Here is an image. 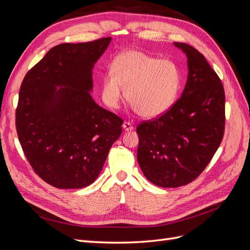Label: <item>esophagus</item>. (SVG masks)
Wrapping results in <instances>:
<instances>
[{
    "instance_id": "1",
    "label": "esophagus",
    "mask_w": 250,
    "mask_h": 250,
    "mask_svg": "<svg viewBox=\"0 0 250 250\" xmlns=\"http://www.w3.org/2000/svg\"><path fill=\"white\" fill-rule=\"evenodd\" d=\"M123 128H124V129H125L126 131H130V130L133 129V126H132V124L129 123V122H124Z\"/></svg>"
}]
</instances>
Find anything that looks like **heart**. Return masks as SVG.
<instances>
[{"label": "heart", "instance_id": "b5f03b06", "mask_svg": "<svg viewBox=\"0 0 250 250\" xmlns=\"http://www.w3.org/2000/svg\"><path fill=\"white\" fill-rule=\"evenodd\" d=\"M183 82L179 66L171 59H158L146 53L128 50L119 54L111 72L103 77L102 98L117 109L126 97L144 118H156L175 103Z\"/></svg>", "mask_w": 250, "mask_h": 250}]
</instances>
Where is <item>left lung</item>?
Returning a JSON list of instances; mask_svg holds the SVG:
<instances>
[{"label":"left lung","mask_w":250,"mask_h":250,"mask_svg":"<svg viewBox=\"0 0 250 250\" xmlns=\"http://www.w3.org/2000/svg\"><path fill=\"white\" fill-rule=\"evenodd\" d=\"M188 80L172 107L137 127L138 162L155 186L177 188L192 183L220 146L225 127L223 84L201 53L184 42Z\"/></svg>","instance_id":"1"}]
</instances>
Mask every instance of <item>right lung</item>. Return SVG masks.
<instances>
[{
  "mask_svg": "<svg viewBox=\"0 0 250 250\" xmlns=\"http://www.w3.org/2000/svg\"><path fill=\"white\" fill-rule=\"evenodd\" d=\"M110 41L53 47L21 82L16 110L19 141L34 172L55 188L93 184L122 133L123 120L89 94L94 64Z\"/></svg>",
  "mask_w": 250,
  "mask_h": 250,
  "instance_id": "obj_1",
  "label": "right lung"
}]
</instances>
